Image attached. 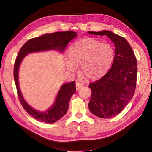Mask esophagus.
Wrapping results in <instances>:
<instances>
[{
  "instance_id": "esophagus-1",
  "label": "esophagus",
  "mask_w": 152,
  "mask_h": 152,
  "mask_svg": "<svg viewBox=\"0 0 152 152\" xmlns=\"http://www.w3.org/2000/svg\"><path fill=\"white\" fill-rule=\"evenodd\" d=\"M84 86V84L82 83H78V82H76V90H79L80 88H82Z\"/></svg>"
}]
</instances>
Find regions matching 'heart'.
<instances>
[{
  "instance_id": "obj_1",
  "label": "heart",
  "mask_w": 152,
  "mask_h": 152,
  "mask_svg": "<svg viewBox=\"0 0 152 152\" xmlns=\"http://www.w3.org/2000/svg\"><path fill=\"white\" fill-rule=\"evenodd\" d=\"M115 56L114 49L107 43L92 38H83L72 44L68 50L69 59L65 64L67 70L75 73L80 65L81 74L89 80L96 79L106 72Z\"/></svg>"
}]
</instances>
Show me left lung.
<instances>
[{
	"label": "left lung",
	"mask_w": 152,
	"mask_h": 152,
	"mask_svg": "<svg viewBox=\"0 0 152 152\" xmlns=\"http://www.w3.org/2000/svg\"><path fill=\"white\" fill-rule=\"evenodd\" d=\"M88 33L107 36L115 47L111 68L104 76L88 86L92 91L89 110L100 118H111L124 109L135 93L137 60L127 41L121 36L107 30Z\"/></svg>",
	"instance_id": "8db88e82"
}]
</instances>
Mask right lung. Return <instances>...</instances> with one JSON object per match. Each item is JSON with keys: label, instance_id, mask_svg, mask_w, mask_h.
I'll return each mask as SVG.
<instances>
[{"label": "right lung", "instance_id": "right-lung-1", "mask_svg": "<svg viewBox=\"0 0 152 152\" xmlns=\"http://www.w3.org/2000/svg\"><path fill=\"white\" fill-rule=\"evenodd\" d=\"M77 35V33L72 31L45 33L39 37L29 39L22 46L18 53L14 67V79L18 96L25 110L37 121L46 123H53L64 116L68 110L70 98L76 91L75 82L72 81L63 84L59 89L53 104L45 111H40L27 103L20 91L19 82L20 64L29 53L48 51H57L63 53L68 43Z\"/></svg>", "mask_w": 152, "mask_h": 152}]
</instances>
